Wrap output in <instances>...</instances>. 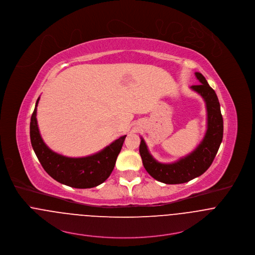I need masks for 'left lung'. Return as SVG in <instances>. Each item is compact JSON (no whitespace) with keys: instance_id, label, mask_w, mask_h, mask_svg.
Here are the masks:
<instances>
[{"instance_id":"obj_1","label":"left lung","mask_w":255,"mask_h":255,"mask_svg":"<svg viewBox=\"0 0 255 255\" xmlns=\"http://www.w3.org/2000/svg\"><path fill=\"white\" fill-rule=\"evenodd\" d=\"M195 75L200 85L192 86L191 89L204 98L208 112V129L202 142L192 153L171 163L156 161L149 153L144 139L141 138L139 145V153L147 172L156 180L165 184L185 183L206 172L213 162L223 138V118L217 95L201 73L196 72Z\"/></svg>"}]
</instances>
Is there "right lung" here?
I'll use <instances>...</instances> for the list:
<instances>
[{"label":"right lung","instance_id":"1","mask_svg":"<svg viewBox=\"0 0 255 255\" xmlns=\"http://www.w3.org/2000/svg\"><path fill=\"white\" fill-rule=\"evenodd\" d=\"M36 102L30 122V138L34 152L46 173L54 180L73 188H93L111 174L127 135L121 136L100 152L83 158H68L51 151L41 137L37 123Z\"/></svg>","mask_w":255,"mask_h":255}]
</instances>
